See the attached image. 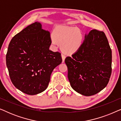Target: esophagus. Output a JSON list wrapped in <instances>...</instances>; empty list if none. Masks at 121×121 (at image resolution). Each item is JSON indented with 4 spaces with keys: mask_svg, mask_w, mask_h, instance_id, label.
<instances>
[{
    "mask_svg": "<svg viewBox=\"0 0 121 121\" xmlns=\"http://www.w3.org/2000/svg\"><path fill=\"white\" fill-rule=\"evenodd\" d=\"M61 56H62V62L64 63L65 59V56L64 55V54H61Z\"/></svg>",
    "mask_w": 121,
    "mask_h": 121,
    "instance_id": "34e87169",
    "label": "esophagus"
}]
</instances>
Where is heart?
Here are the masks:
<instances>
[{
	"mask_svg": "<svg viewBox=\"0 0 121 121\" xmlns=\"http://www.w3.org/2000/svg\"><path fill=\"white\" fill-rule=\"evenodd\" d=\"M84 37L77 27L61 25L56 27L53 31L51 41L54 46L60 44L62 50L67 54L77 52L82 45Z\"/></svg>",
	"mask_w": 121,
	"mask_h": 121,
	"instance_id": "obj_1",
	"label": "heart"
}]
</instances>
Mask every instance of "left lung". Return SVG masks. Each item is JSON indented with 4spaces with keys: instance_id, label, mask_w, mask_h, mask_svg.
Here are the masks:
<instances>
[{
    "instance_id": "left-lung-1",
    "label": "left lung",
    "mask_w": 121,
    "mask_h": 121,
    "mask_svg": "<svg viewBox=\"0 0 121 121\" xmlns=\"http://www.w3.org/2000/svg\"><path fill=\"white\" fill-rule=\"evenodd\" d=\"M65 63L70 86L75 91L89 96L103 90L112 72V51L104 32L92 30L85 34L82 47L66 58Z\"/></svg>"
}]
</instances>
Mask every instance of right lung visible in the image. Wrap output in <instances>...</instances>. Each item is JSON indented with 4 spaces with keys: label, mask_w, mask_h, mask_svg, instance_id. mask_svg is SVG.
I'll return each instance as SVG.
<instances>
[{
    "label": "right lung",
    "mask_w": 121,
    "mask_h": 121,
    "mask_svg": "<svg viewBox=\"0 0 121 121\" xmlns=\"http://www.w3.org/2000/svg\"><path fill=\"white\" fill-rule=\"evenodd\" d=\"M50 33L35 22L16 34L9 44L6 66L13 84L34 95L47 88L53 69L62 62L61 54L49 50Z\"/></svg>",
    "instance_id": "right-lung-1"
}]
</instances>
